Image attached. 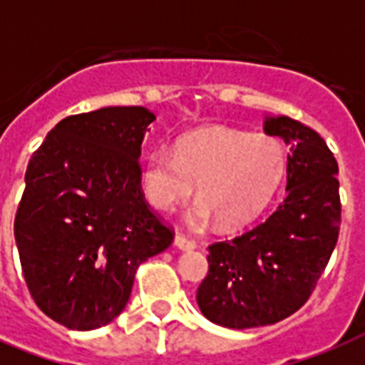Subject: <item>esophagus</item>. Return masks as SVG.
<instances>
[{
    "label": "esophagus",
    "instance_id": "1",
    "mask_svg": "<svg viewBox=\"0 0 365 365\" xmlns=\"http://www.w3.org/2000/svg\"><path fill=\"white\" fill-rule=\"evenodd\" d=\"M174 244H176V246L180 250H193V248H197V242H195L193 239H189V237H185V235H182V233H178L176 237H174Z\"/></svg>",
    "mask_w": 365,
    "mask_h": 365
}]
</instances>
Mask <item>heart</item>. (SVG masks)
<instances>
[{
	"mask_svg": "<svg viewBox=\"0 0 365 365\" xmlns=\"http://www.w3.org/2000/svg\"><path fill=\"white\" fill-rule=\"evenodd\" d=\"M286 170L282 145L271 136H252L231 128H206L189 134L178 149L149 151L142 183L149 202L172 210L187 200L199 183L197 225L217 217L225 227L248 223L259 214Z\"/></svg>",
	"mask_w": 365,
	"mask_h": 365,
	"instance_id": "1",
	"label": "heart"
}]
</instances>
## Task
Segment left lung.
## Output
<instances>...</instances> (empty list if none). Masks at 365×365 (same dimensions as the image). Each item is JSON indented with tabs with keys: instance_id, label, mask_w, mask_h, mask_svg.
<instances>
[{
	"instance_id": "8db88e82",
	"label": "left lung",
	"mask_w": 365,
	"mask_h": 365,
	"mask_svg": "<svg viewBox=\"0 0 365 365\" xmlns=\"http://www.w3.org/2000/svg\"><path fill=\"white\" fill-rule=\"evenodd\" d=\"M289 145L288 193L271 216L208 246L197 303L210 322L244 329L280 322L305 305L339 239L337 160L318 132L289 117L269 119Z\"/></svg>"
}]
</instances>
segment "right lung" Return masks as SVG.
I'll return each instance as SVG.
<instances>
[{
    "instance_id": "obj_1",
    "label": "right lung",
    "mask_w": 365,
    "mask_h": 365,
    "mask_svg": "<svg viewBox=\"0 0 365 365\" xmlns=\"http://www.w3.org/2000/svg\"><path fill=\"white\" fill-rule=\"evenodd\" d=\"M151 121L142 106L66 117L28 163L14 240L31 299L66 328L119 317L138 267L174 240L140 183Z\"/></svg>"
}]
</instances>
